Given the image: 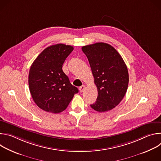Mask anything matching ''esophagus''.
I'll use <instances>...</instances> for the list:
<instances>
[{
	"instance_id": "34e87169",
	"label": "esophagus",
	"mask_w": 161,
	"mask_h": 161,
	"mask_svg": "<svg viewBox=\"0 0 161 161\" xmlns=\"http://www.w3.org/2000/svg\"><path fill=\"white\" fill-rule=\"evenodd\" d=\"M85 88H86L85 86H84V85H82V86H81L79 88V90H80V92H82L85 91Z\"/></svg>"
}]
</instances>
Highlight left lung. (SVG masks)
<instances>
[{
  "label": "left lung",
  "instance_id": "obj_1",
  "mask_svg": "<svg viewBox=\"0 0 161 161\" xmlns=\"http://www.w3.org/2000/svg\"><path fill=\"white\" fill-rule=\"evenodd\" d=\"M86 55L97 88L98 96L91 108L99 112L109 111L123 99L128 87L127 67L119 52L105 42L84 46Z\"/></svg>",
  "mask_w": 161,
  "mask_h": 161
}]
</instances>
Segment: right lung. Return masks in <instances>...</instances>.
<instances>
[{
    "label": "right lung",
    "instance_id": "obj_1",
    "mask_svg": "<svg viewBox=\"0 0 161 161\" xmlns=\"http://www.w3.org/2000/svg\"><path fill=\"white\" fill-rule=\"evenodd\" d=\"M70 45L57 44L45 48L31 66L29 86L37 106L42 110L58 113L68 106L78 89L62 71L65 58L73 50Z\"/></svg>",
    "mask_w": 161,
    "mask_h": 161
}]
</instances>
